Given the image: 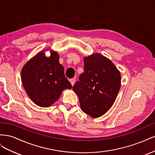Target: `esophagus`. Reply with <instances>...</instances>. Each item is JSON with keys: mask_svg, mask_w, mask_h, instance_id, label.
<instances>
[{"mask_svg": "<svg viewBox=\"0 0 155 155\" xmlns=\"http://www.w3.org/2000/svg\"><path fill=\"white\" fill-rule=\"evenodd\" d=\"M70 82L71 83V85L73 86L74 85L75 82H76V79H75V78H72V79H70Z\"/></svg>", "mask_w": 155, "mask_h": 155, "instance_id": "34e87169", "label": "esophagus"}]
</instances>
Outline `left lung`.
Here are the masks:
<instances>
[{"label": "left lung", "mask_w": 155, "mask_h": 155, "mask_svg": "<svg viewBox=\"0 0 155 155\" xmlns=\"http://www.w3.org/2000/svg\"><path fill=\"white\" fill-rule=\"evenodd\" d=\"M84 72L73 91L79 97L81 109L92 118L109 110L121 87V74L110 59L100 54L84 58Z\"/></svg>", "instance_id": "8db88e82"}]
</instances>
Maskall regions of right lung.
Masks as SVG:
<instances>
[{"label":"right lung","mask_w":155,"mask_h":155,"mask_svg":"<svg viewBox=\"0 0 155 155\" xmlns=\"http://www.w3.org/2000/svg\"><path fill=\"white\" fill-rule=\"evenodd\" d=\"M59 59L56 51H51L48 58L42 51L28 61L21 70L22 85L28 96L39 107L51 106L64 89L72 88Z\"/></svg>","instance_id":"1"}]
</instances>
